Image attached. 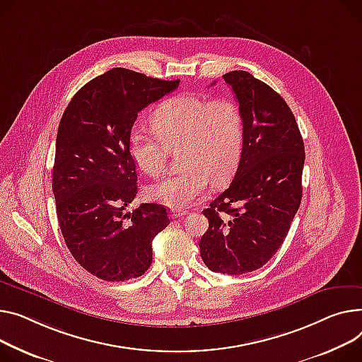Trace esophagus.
<instances>
[{"label": "esophagus", "instance_id": "obj_1", "mask_svg": "<svg viewBox=\"0 0 362 362\" xmlns=\"http://www.w3.org/2000/svg\"><path fill=\"white\" fill-rule=\"evenodd\" d=\"M186 214H187L186 209H172V211H170V216H172V218H180V216H183V215H186Z\"/></svg>", "mask_w": 362, "mask_h": 362}]
</instances>
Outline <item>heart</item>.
<instances>
[{"mask_svg":"<svg viewBox=\"0 0 362 362\" xmlns=\"http://www.w3.org/2000/svg\"><path fill=\"white\" fill-rule=\"evenodd\" d=\"M156 135L134 129L129 156L144 175L160 176L170 153L179 151L183 170L148 187L150 199L183 209L199 201L208 189L227 182L245 146V116L230 98L205 99L177 94L164 100L151 115Z\"/></svg>","mask_w":362,"mask_h":362,"instance_id":"obj_1","label":"heart"}]
</instances>
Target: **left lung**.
<instances>
[{
	"mask_svg": "<svg viewBox=\"0 0 362 362\" xmlns=\"http://www.w3.org/2000/svg\"><path fill=\"white\" fill-rule=\"evenodd\" d=\"M245 116V146L234 179L204 215L199 249L212 272L262 268L281 247L301 204L304 142L281 95L247 71L223 76Z\"/></svg>",
	"mask_w": 362,
	"mask_h": 362,
	"instance_id": "left-lung-1",
	"label": "left lung"
}]
</instances>
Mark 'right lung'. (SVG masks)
<instances>
[{
  "mask_svg": "<svg viewBox=\"0 0 362 362\" xmlns=\"http://www.w3.org/2000/svg\"><path fill=\"white\" fill-rule=\"evenodd\" d=\"M179 83L113 68L83 86L62 115L52 176L58 223L71 255L103 281L144 275L153 238L170 224L158 204L125 211L138 194L128 139L138 113Z\"/></svg>",
  "mask_w": 362,
  "mask_h": 362,
  "instance_id": "add662e5",
  "label": "right lung"
}]
</instances>
